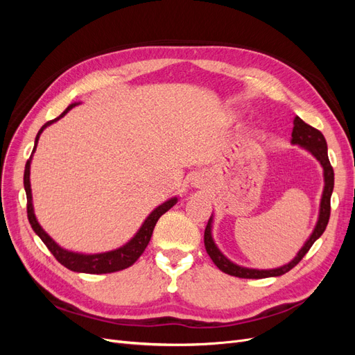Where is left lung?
<instances>
[{
	"label": "left lung",
	"instance_id": "8db88e82",
	"mask_svg": "<svg viewBox=\"0 0 355 355\" xmlns=\"http://www.w3.org/2000/svg\"><path fill=\"white\" fill-rule=\"evenodd\" d=\"M293 124L295 125L292 132V144L306 148L308 151L320 161V164L323 166V170H324V191H323V197H321L320 216L314 228V232L311 234L309 240L305 243L302 249L299 250L297 256L292 262H288L282 268H275V270H252V268H243L232 263L219 252L216 244L213 243V239H211V218H210L207 222L206 231H204V245H206V250L210 256V259L225 274L240 277V278H266V277L283 275L302 261V257L308 253L311 245L321 237V234L324 232L327 227L329 218H330V197L333 192V185H335V173H333V167L330 164L329 155H327V142L323 133L317 130V128H314L313 125H309L305 121L300 120L299 116L295 118Z\"/></svg>",
	"mask_w": 355,
	"mask_h": 355
}]
</instances>
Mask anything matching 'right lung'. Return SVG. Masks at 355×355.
I'll return each mask as SVG.
<instances>
[{"instance_id":"right-lung-1","label":"right lung","mask_w":355,"mask_h":355,"mask_svg":"<svg viewBox=\"0 0 355 355\" xmlns=\"http://www.w3.org/2000/svg\"><path fill=\"white\" fill-rule=\"evenodd\" d=\"M75 105L78 103H72L69 105L68 108L63 111L58 118L55 120H50L47 121L44 125L40 128V132L35 137V146H34V151L37 148V142H38V137L41 135V132L44 130L47 125H50L51 123H55L60 118L65 115L69 110H72ZM32 151V153H34ZM29 167H31V158L26 161V166H25V175H24V185H25V191H26V210H28V219L32 230L35 231V234L38 237L42 240L47 245V249L51 252V254L56 257V261L60 262L63 266L68 268L71 271L75 272H85V274H110V272H116V271H121L125 270V268L132 266L141 254L145 252L146 245L151 240V235L153 231L155 228V223L157 220L163 216V214L170 210L171 207L175 206L178 198H171L166 202L161 204L158 206L149 216L146 218V220L144 222L142 228L139 230V232L135 235V237L128 241L125 245L120 247V249L108 252V253H101V254H80V253H72L68 250H63L62 247H59L55 241H53L49 235L46 234V231L40 227V223L35 219V214H34V207H32V194H31V182H29Z\"/></svg>"}]
</instances>
